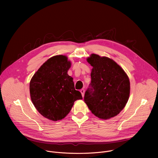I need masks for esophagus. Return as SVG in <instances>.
I'll return each mask as SVG.
<instances>
[{
    "label": "esophagus",
    "mask_w": 158,
    "mask_h": 158,
    "mask_svg": "<svg viewBox=\"0 0 158 158\" xmlns=\"http://www.w3.org/2000/svg\"><path fill=\"white\" fill-rule=\"evenodd\" d=\"M80 92H81V94H82V97H84V92H85L84 89H81Z\"/></svg>",
    "instance_id": "1"
}]
</instances>
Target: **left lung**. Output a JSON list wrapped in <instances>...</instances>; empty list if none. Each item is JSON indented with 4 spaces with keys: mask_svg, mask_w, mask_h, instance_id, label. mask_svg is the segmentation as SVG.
Segmentation results:
<instances>
[{
    "mask_svg": "<svg viewBox=\"0 0 158 158\" xmlns=\"http://www.w3.org/2000/svg\"><path fill=\"white\" fill-rule=\"evenodd\" d=\"M93 67L91 82L84 102L92 113L102 119L117 116L129 98L130 82L121 67L112 59L93 54L87 58Z\"/></svg>",
    "mask_w": 158,
    "mask_h": 158,
    "instance_id": "left-lung-1",
    "label": "left lung"
}]
</instances>
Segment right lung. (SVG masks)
Returning a JSON list of instances; mask_svg holds the SVG:
<instances>
[{
    "label": "right lung",
    "mask_w": 158,
    "mask_h": 158,
    "mask_svg": "<svg viewBox=\"0 0 158 158\" xmlns=\"http://www.w3.org/2000/svg\"><path fill=\"white\" fill-rule=\"evenodd\" d=\"M71 65L65 56H53L40 66L31 80V101L39 113L50 120L64 119L74 102L82 99L81 93L74 88L73 78L67 74Z\"/></svg>",
    "instance_id": "right-lung-1"
}]
</instances>
